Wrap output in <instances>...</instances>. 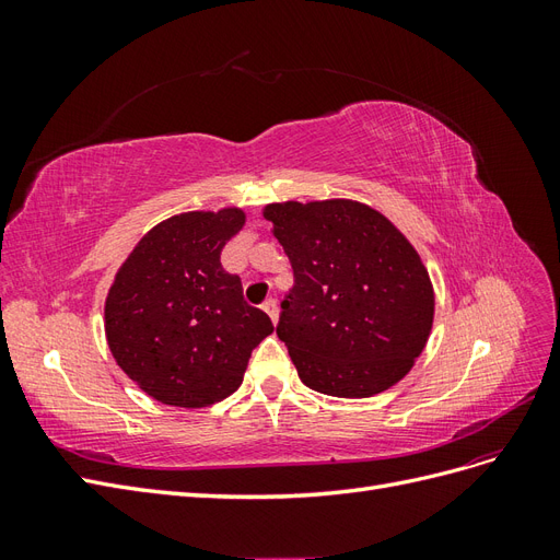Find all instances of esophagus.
<instances>
[{
  "label": "esophagus",
  "mask_w": 560,
  "mask_h": 560,
  "mask_svg": "<svg viewBox=\"0 0 560 560\" xmlns=\"http://www.w3.org/2000/svg\"><path fill=\"white\" fill-rule=\"evenodd\" d=\"M264 311L268 313L270 319L278 322V301H276V299H266V301H264Z\"/></svg>",
  "instance_id": "34e87169"
}]
</instances>
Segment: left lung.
<instances>
[{"instance_id":"left-lung-1","label":"left lung","mask_w":560,"mask_h":560,"mask_svg":"<svg viewBox=\"0 0 560 560\" xmlns=\"http://www.w3.org/2000/svg\"><path fill=\"white\" fill-rule=\"evenodd\" d=\"M294 270L276 334L315 393L362 399L401 381L428 343L430 276L387 219L354 200L264 210Z\"/></svg>"}]
</instances>
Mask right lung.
I'll list each match as a JSON object with an SVG mask.
<instances>
[{"label":"right lung","instance_id":"add662e5","mask_svg":"<svg viewBox=\"0 0 560 560\" xmlns=\"http://www.w3.org/2000/svg\"><path fill=\"white\" fill-rule=\"evenodd\" d=\"M238 208L186 212L151 229L107 296L109 350L154 399L200 409L243 383L252 350L273 322L243 299L222 249L243 229Z\"/></svg>","mask_w":560,"mask_h":560}]
</instances>
